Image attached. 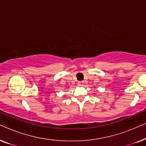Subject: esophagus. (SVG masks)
<instances>
[{"label":"esophagus","instance_id":"esophagus-1","mask_svg":"<svg viewBox=\"0 0 146 146\" xmlns=\"http://www.w3.org/2000/svg\"><path fill=\"white\" fill-rule=\"evenodd\" d=\"M78 86H84V81H80L78 82Z\"/></svg>","mask_w":146,"mask_h":146}]
</instances>
